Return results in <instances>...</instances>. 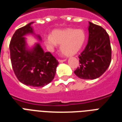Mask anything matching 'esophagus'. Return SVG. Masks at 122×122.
I'll return each instance as SVG.
<instances>
[{"mask_svg":"<svg viewBox=\"0 0 122 122\" xmlns=\"http://www.w3.org/2000/svg\"><path fill=\"white\" fill-rule=\"evenodd\" d=\"M66 60V59H59L58 61L59 62V63H63V62L65 61Z\"/></svg>","mask_w":122,"mask_h":122,"instance_id":"esophagus-1","label":"esophagus"}]
</instances>
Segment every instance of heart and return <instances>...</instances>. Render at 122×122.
<instances>
[{"label": "heart", "mask_w": 122, "mask_h": 122, "mask_svg": "<svg viewBox=\"0 0 122 122\" xmlns=\"http://www.w3.org/2000/svg\"><path fill=\"white\" fill-rule=\"evenodd\" d=\"M86 41V34L82 29H57L51 35L46 36L44 44L48 50L53 51L57 44H61L60 50L64 55L73 56L79 51Z\"/></svg>", "instance_id": "b5f03b06"}]
</instances>
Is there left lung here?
<instances>
[{"label": "left lung", "mask_w": 122, "mask_h": 122, "mask_svg": "<svg viewBox=\"0 0 122 122\" xmlns=\"http://www.w3.org/2000/svg\"><path fill=\"white\" fill-rule=\"evenodd\" d=\"M88 30V42L78 56L80 66L74 74L82 79L93 80L101 76L108 68L112 50L109 36L103 28L89 22Z\"/></svg>", "instance_id": "left-lung-1"}]
</instances>
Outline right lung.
Segmentation results:
<instances>
[{
	"label": "right lung",
	"instance_id": "obj_1",
	"mask_svg": "<svg viewBox=\"0 0 122 122\" xmlns=\"http://www.w3.org/2000/svg\"><path fill=\"white\" fill-rule=\"evenodd\" d=\"M29 23L18 29L10 43V59L15 76L22 84L32 87H44L55 77L58 61L50 52H44L39 43L28 49L26 39L28 34H34ZM41 40V37L36 35Z\"/></svg>",
	"mask_w": 122,
	"mask_h": 122
}]
</instances>
